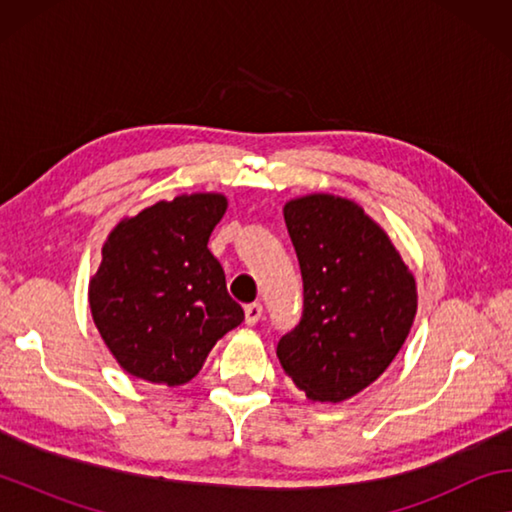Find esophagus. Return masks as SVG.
<instances>
[{"label": "esophagus", "mask_w": 512, "mask_h": 512, "mask_svg": "<svg viewBox=\"0 0 512 512\" xmlns=\"http://www.w3.org/2000/svg\"><path fill=\"white\" fill-rule=\"evenodd\" d=\"M244 311H246V323L257 325V320L264 314V307H262V302H250V305L244 307Z\"/></svg>", "instance_id": "34e87169"}]
</instances>
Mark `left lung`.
I'll list each match as a JSON object with an SVG mask.
<instances>
[{"mask_svg":"<svg viewBox=\"0 0 512 512\" xmlns=\"http://www.w3.org/2000/svg\"><path fill=\"white\" fill-rule=\"evenodd\" d=\"M284 221L305 302L277 359L309 400L343 402L400 352L418 309L415 280L386 232L348 198H293Z\"/></svg>","mask_w":512,"mask_h":512,"instance_id":"obj_1","label":"left lung"}]
</instances>
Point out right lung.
<instances>
[{
    "label": "right lung",
    "mask_w": 512,
    "mask_h": 512,
    "mask_svg": "<svg viewBox=\"0 0 512 512\" xmlns=\"http://www.w3.org/2000/svg\"><path fill=\"white\" fill-rule=\"evenodd\" d=\"M228 201L189 194L146 207L110 232L90 280L103 343L128 375L180 386L198 375L214 343L244 320L207 241Z\"/></svg>",
    "instance_id": "obj_1"
}]
</instances>
